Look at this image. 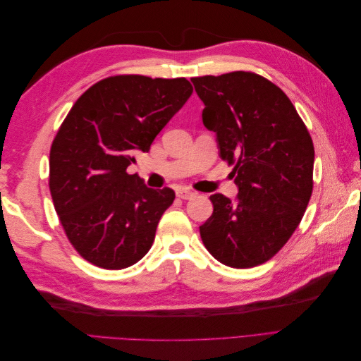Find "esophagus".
Returning a JSON list of instances; mask_svg holds the SVG:
<instances>
[{"label": "esophagus", "mask_w": 361, "mask_h": 361, "mask_svg": "<svg viewBox=\"0 0 361 361\" xmlns=\"http://www.w3.org/2000/svg\"><path fill=\"white\" fill-rule=\"evenodd\" d=\"M176 195L182 200H190V199L194 197V192L191 190H187V188H179L176 191Z\"/></svg>", "instance_id": "1"}]
</instances>
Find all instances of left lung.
<instances>
[{
  "label": "left lung",
  "instance_id": "1",
  "mask_svg": "<svg viewBox=\"0 0 361 361\" xmlns=\"http://www.w3.org/2000/svg\"><path fill=\"white\" fill-rule=\"evenodd\" d=\"M191 81L238 187L235 202L209 197L214 212L200 226L202 241L221 264L253 268L301 221L313 190V141L289 97L264 76L239 71Z\"/></svg>",
  "mask_w": 361,
  "mask_h": 361
}]
</instances>
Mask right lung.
Masks as SVG:
<instances>
[{
	"label": "right lung",
	"mask_w": 361,
	"mask_h": 361,
	"mask_svg": "<svg viewBox=\"0 0 361 361\" xmlns=\"http://www.w3.org/2000/svg\"><path fill=\"white\" fill-rule=\"evenodd\" d=\"M191 93L185 78L117 75L84 92L64 118L49 152V190L71 244L90 264L123 269L154 244L174 191L147 188L126 169Z\"/></svg>",
	"instance_id": "right-lung-1"
}]
</instances>
